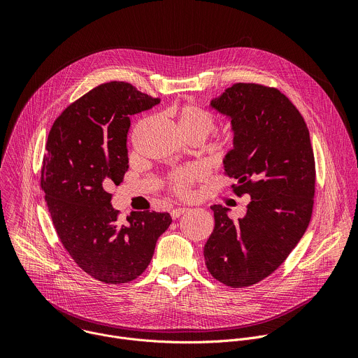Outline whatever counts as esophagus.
I'll use <instances>...</instances> for the list:
<instances>
[{
    "label": "esophagus",
    "mask_w": 358,
    "mask_h": 358,
    "mask_svg": "<svg viewBox=\"0 0 358 358\" xmlns=\"http://www.w3.org/2000/svg\"><path fill=\"white\" fill-rule=\"evenodd\" d=\"M187 211H188L187 208H176V210L171 211V218H173V220H177V218H180L182 214H185Z\"/></svg>",
    "instance_id": "obj_1"
}]
</instances>
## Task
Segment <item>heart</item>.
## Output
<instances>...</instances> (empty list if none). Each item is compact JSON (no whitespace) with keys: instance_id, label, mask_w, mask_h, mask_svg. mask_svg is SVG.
I'll list each match as a JSON object with an SVG mask.
<instances>
[{"instance_id":"b5f03b06","label":"heart","mask_w":358,"mask_h":358,"mask_svg":"<svg viewBox=\"0 0 358 358\" xmlns=\"http://www.w3.org/2000/svg\"><path fill=\"white\" fill-rule=\"evenodd\" d=\"M177 124L182 134L198 133L203 137H207L214 130L215 120L208 110L194 103H187L178 109ZM203 174L206 173H203V169L201 166L192 164L176 171L170 178V184L177 194L185 195L189 187L198 180H201Z\"/></svg>"}]
</instances>
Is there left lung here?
I'll list each match as a JSON object with an SVG mask.
<instances>
[{"label": "left lung", "mask_w": 358, "mask_h": 358, "mask_svg": "<svg viewBox=\"0 0 358 358\" xmlns=\"http://www.w3.org/2000/svg\"><path fill=\"white\" fill-rule=\"evenodd\" d=\"M210 106L231 120L234 147L224 169L236 195L249 194L236 222L213 206L215 227L203 246L210 273L231 287L258 283L289 257L309 227L316 184L309 129L275 87L235 83Z\"/></svg>", "instance_id": "8db88e82"}]
</instances>
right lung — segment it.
<instances>
[{
  "mask_svg": "<svg viewBox=\"0 0 358 358\" xmlns=\"http://www.w3.org/2000/svg\"><path fill=\"white\" fill-rule=\"evenodd\" d=\"M160 103L130 83L92 89L55 120L46 141L41 187L57 234L92 278L120 285L148 266L159 236L171 224L169 213H133L117 220L108 188L129 169L130 116Z\"/></svg>",
  "mask_w": 358,
  "mask_h": 358,
  "instance_id": "1",
  "label": "right lung"
}]
</instances>
